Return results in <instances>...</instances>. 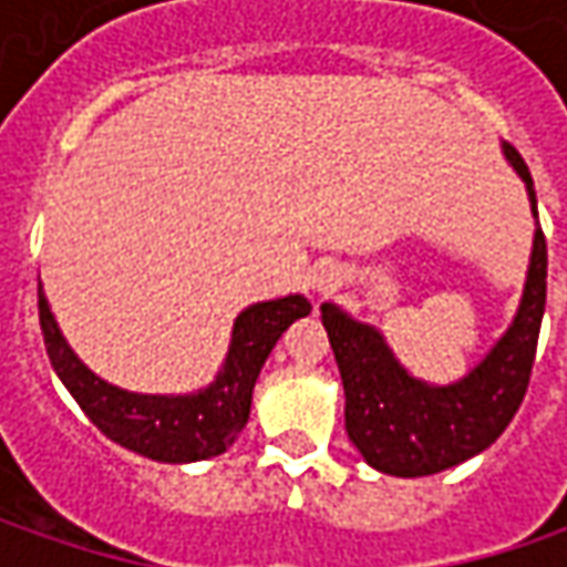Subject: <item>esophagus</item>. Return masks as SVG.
Wrapping results in <instances>:
<instances>
[{
  "label": "esophagus",
  "mask_w": 567,
  "mask_h": 567,
  "mask_svg": "<svg viewBox=\"0 0 567 567\" xmlns=\"http://www.w3.org/2000/svg\"><path fill=\"white\" fill-rule=\"evenodd\" d=\"M312 287H316L318 293H328V290H338L340 287V271L331 265V268H321V271H316V277H312Z\"/></svg>",
  "instance_id": "1"
}]
</instances>
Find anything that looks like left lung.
<instances>
[{
  "label": "left lung",
  "mask_w": 567,
  "mask_h": 567,
  "mask_svg": "<svg viewBox=\"0 0 567 567\" xmlns=\"http://www.w3.org/2000/svg\"><path fill=\"white\" fill-rule=\"evenodd\" d=\"M508 164L527 183L536 217V192L530 169L512 144H502ZM546 309V236L536 227L527 284L517 316L502 340L454 384H429L413 379L394 360L379 328L350 318L334 302L321 306L340 381L347 435L369 467L388 476H432L464 464L508 429L527 394L534 372L536 340Z\"/></svg>",
  "instance_id": "left-lung-1"
}]
</instances>
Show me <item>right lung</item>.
I'll use <instances>...</instances> for the list:
<instances>
[{
	"label": "right lung",
	"instance_id": "obj_1",
	"mask_svg": "<svg viewBox=\"0 0 567 567\" xmlns=\"http://www.w3.org/2000/svg\"><path fill=\"white\" fill-rule=\"evenodd\" d=\"M312 312L306 296L255 302L233 324L227 362L198 394H135L94 375L65 343L40 287V331L55 375L106 439L151 461L188 464L224 454L246 429L258 372L280 334Z\"/></svg>",
	"mask_w": 567,
	"mask_h": 567
}]
</instances>
